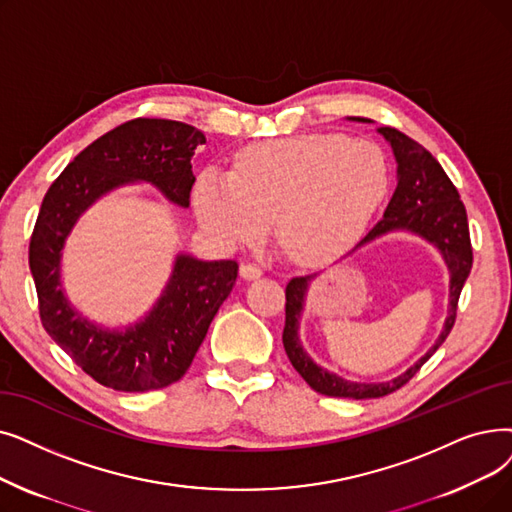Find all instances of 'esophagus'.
Here are the masks:
<instances>
[{
	"label": "esophagus",
	"instance_id": "34e87169",
	"mask_svg": "<svg viewBox=\"0 0 512 512\" xmlns=\"http://www.w3.org/2000/svg\"><path fill=\"white\" fill-rule=\"evenodd\" d=\"M263 274V270L259 268L257 263H242L240 265V276L244 278V280H255V278H259Z\"/></svg>",
	"mask_w": 512,
	"mask_h": 512
}]
</instances>
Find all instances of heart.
<instances>
[{"label": "heart", "instance_id": "1", "mask_svg": "<svg viewBox=\"0 0 512 512\" xmlns=\"http://www.w3.org/2000/svg\"><path fill=\"white\" fill-rule=\"evenodd\" d=\"M387 188L389 167L379 146L328 133L249 146L232 171L203 169L192 203L221 247L261 238L272 219L288 257L324 261L360 240Z\"/></svg>", "mask_w": 512, "mask_h": 512}]
</instances>
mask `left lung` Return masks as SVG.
I'll use <instances>...</instances> for the list:
<instances>
[{"mask_svg": "<svg viewBox=\"0 0 512 512\" xmlns=\"http://www.w3.org/2000/svg\"><path fill=\"white\" fill-rule=\"evenodd\" d=\"M349 119L370 123V119L364 117ZM379 133L391 144L397 163V186L383 219L360 240L355 249L364 247V244L372 242L374 238L397 230L412 232L425 238L433 247H437L450 270V309L439 339L414 366H410L406 372L387 383H353L318 366L303 349L299 341V318L311 276L293 278L286 284V322L282 332L284 351L295 370L305 379V383L314 391L330 397L372 399L389 395L399 387H404L450 335L456 322L460 291L473 268V247L469 236V221H466V209L446 171L441 169V165L427 148H422L418 142L408 138L406 133L393 127H379Z\"/></svg>", "mask_w": 512, "mask_h": 512, "instance_id": "1", "label": "left lung"}]
</instances>
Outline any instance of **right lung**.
I'll list each match as a JSON object with an SVG mask.
<instances>
[{
    "instance_id": "1",
    "label": "right lung",
    "mask_w": 512,
    "mask_h": 512,
    "mask_svg": "<svg viewBox=\"0 0 512 512\" xmlns=\"http://www.w3.org/2000/svg\"><path fill=\"white\" fill-rule=\"evenodd\" d=\"M203 131L169 119H133L81 150L43 196L29 244L39 316L48 335L94 381L115 391H152L180 381L238 276L232 259L177 255L163 295L146 318L108 330L71 307L60 288L64 240L100 196L148 182L177 207L190 205L192 157Z\"/></svg>"
}]
</instances>
